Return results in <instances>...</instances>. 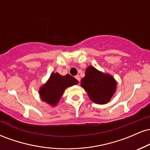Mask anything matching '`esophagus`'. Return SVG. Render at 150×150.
I'll list each match as a JSON object with an SVG mask.
<instances>
[{
	"instance_id": "1",
	"label": "esophagus",
	"mask_w": 150,
	"mask_h": 150,
	"mask_svg": "<svg viewBox=\"0 0 150 150\" xmlns=\"http://www.w3.org/2000/svg\"><path fill=\"white\" fill-rule=\"evenodd\" d=\"M75 78H76V80H78V81H80V76H79V75H76V76H75Z\"/></svg>"
}]
</instances>
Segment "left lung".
<instances>
[{"label": "left lung", "mask_w": 150, "mask_h": 150, "mask_svg": "<svg viewBox=\"0 0 150 150\" xmlns=\"http://www.w3.org/2000/svg\"><path fill=\"white\" fill-rule=\"evenodd\" d=\"M80 82L89 99L97 104H107L117 88V82L112 75L99 71L92 65L86 68L85 75Z\"/></svg>", "instance_id": "left-lung-1"}]
</instances>
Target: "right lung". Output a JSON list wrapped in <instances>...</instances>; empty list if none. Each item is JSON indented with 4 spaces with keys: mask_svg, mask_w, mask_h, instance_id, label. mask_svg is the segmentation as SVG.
I'll return each instance as SVG.
<instances>
[{
    "mask_svg": "<svg viewBox=\"0 0 150 150\" xmlns=\"http://www.w3.org/2000/svg\"><path fill=\"white\" fill-rule=\"evenodd\" d=\"M78 82L75 77L69 74L63 76L58 73H52L49 80L39 88V96L42 101L54 107L61 100L65 89L77 85Z\"/></svg>",
    "mask_w": 150,
    "mask_h": 150,
    "instance_id": "obj_1",
    "label": "right lung"
}]
</instances>
